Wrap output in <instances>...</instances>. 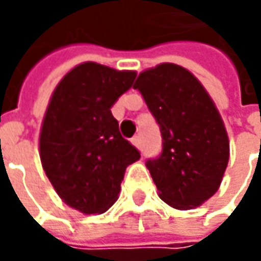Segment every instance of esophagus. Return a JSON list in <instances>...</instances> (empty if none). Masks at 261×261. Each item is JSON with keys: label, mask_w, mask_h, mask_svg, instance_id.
<instances>
[{"label": "esophagus", "mask_w": 261, "mask_h": 261, "mask_svg": "<svg viewBox=\"0 0 261 261\" xmlns=\"http://www.w3.org/2000/svg\"><path fill=\"white\" fill-rule=\"evenodd\" d=\"M130 142H132L136 148H139V146H141V139H139V136H134V138L130 139Z\"/></svg>", "instance_id": "34e87169"}]
</instances>
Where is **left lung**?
<instances>
[{
  "label": "left lung",
  "mask_w": 261,
  "mask_h": 261,
  "mask_svg": "<svg viewBox=\"0 0 261 261\" xmlns=\"http://www.w3.org/2000/svg\"><path fill=\"white\" fill-rule=\"evenodd\" d=\"M134 88L161 130L163 151L145 163L158 195L175 209L200 206L215 195L229 160L225 126L212 98L175 64L141 72Z\"/></svg>",
  "instance_id": "8db88e82"
}]
</instances>
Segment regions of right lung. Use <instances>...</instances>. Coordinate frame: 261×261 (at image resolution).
Returning <instances> with one entry per match:
<instances>
[{"instance_id": "add662e5", "label": "right lung", "mask_w": 261, "mask_h": 261, "mask_svg": "<svg viewBox=\"0 0 261 261\" xmlns=\"http://www.w3.org/2000/svg\"><path fill=\"white\" fill-rule=\"evenodd\" d=\"M135 76V71L84 62L61 80L46 109L42 166L59 197L86 215L115 203L126 167L141 158L110 110Z\"/></svg>"}]
</instances>
